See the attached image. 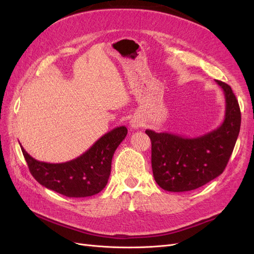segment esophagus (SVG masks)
I'll list each match as a JSON object with an SVG mask.
<instances>
[{"mask_svg":"<svg viewBox=\"0 0 254 254\" xmlns=\"http://www.w3.org/2000/svg\"><path fill=\"white\" fill-rule=\"evenodd\" d=\"M130 126H131V127L134 128V129L141 128V127L143 126V122H142L140 119L134 118V119H132L131 121H130Z\"/></svg>","mask_w":254,"mask_h":254,"instance_id":"obj_1","label":"esophagus"}]
</instances>
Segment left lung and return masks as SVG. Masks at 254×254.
Segmentation results:
<instances>
[{"mask_svg": "<svg viewBox=\"0 0 254 254\" xmlns=\"http://www.w3.org/2000/svg\"><path fill=\"white\" fill-rule=\"evenodd\" d=\"M224 91L225 119L205 134L188 137L146 130L151 141V167L160 188L188 191L200 188L222 174L232 155L241 129V110L229 84L215 80Z\"/></svg>", "mask_w": 254, "mask_h": 254, "instance_id": "obj_1", "label": "left lung"}]
</instances>
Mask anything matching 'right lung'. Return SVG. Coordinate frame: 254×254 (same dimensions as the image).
<instances>
[{"instance_id": "add662e5", "label": "right lung", "mask_w": 254, "mask_h": 254, "mask_svg": "<svg viewBox=\"0 0 254 254\" xmlns=\"http://www.w3.org/2000/svg\"><path fill=\"white\" fill-rule=\"evenodd\" d=\"M127 135L121 126L107 132L81 156L64 163L41 162L21 146L30 174L41 186L66 197H89L98 194L108 183L114 151Z\"/></svg>"}]
</instances>
